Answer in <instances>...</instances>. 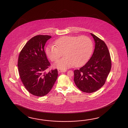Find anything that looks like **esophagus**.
I'll return each instance as SVG.
<instances>
[{"label": "esophagus", "mask_w": 128, "mask_h": 128, "mask_svg": "<svg viewBox=\"0 0 128 128\" xmlns=\"http://www.w3.org/2000/svg\"><path fill=\"white\" fill-rule=\"evenodd\" d=\"M67 70H61V69L58 70V72L59 73H62V72H65Z\"/></svg>", "instance_id": "esophagus-1"}]
</instances>
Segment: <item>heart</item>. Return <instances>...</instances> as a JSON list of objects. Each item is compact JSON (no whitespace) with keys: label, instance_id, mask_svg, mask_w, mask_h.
I'll list each match as a JSON object with an SVG mask.
<instances>
[{"label":"heart","instance_id":"b5f03b06","mask_svg":"<svg viewBox=\"0 0 128 128\" xmlns=\"http://www.w3.org/2000/svg\"><path fill=\"white\" fill-rule=\"evenodd\" d=\"M93 49L92 41L86 36H64L46 48V54L52 62L58 60L64 52V57L54 64V67L66 69L75 65L84 64L89 58Z\"/></svg>","mask_w":128,"mask_h":128}]
</instances>
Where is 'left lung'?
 <instances>
[{
    "instance_id": "left-lung-1",
    "label": "left lung",
    "mask_w": 128,
    "mask_h": 128,
    "mask_svg": "<svg viewBox=\"0 0 128 128\" xmlns=\"http://www.w3.org/2000/svg\"><path fill=\"white\" fill-rule=\"evenodd\" d=\"M95 42L92 57L79 70H74V82L83 92L92 93L104 86L111 70V58L108 46L103 40L90 33Z\"/></svg>"
}]
</instances>
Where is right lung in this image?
<instances>
[{
  "instance_id": "obj_1",
  "label": "right lung",
  "mask_w": 128,
  "mask_h": 128,
  "mask_svg": "<svg viewBox=\"0 0 128 128\" xmlns=\"http://www.w3.org/2000/svg\"><path fill=\"white\" fill-rule=\"evenodd\" d=\"M51 36H36L27 42L20 52L18 67L20 77L26 89L33 95L42 96L52 89L57 79V69L46 73L50 65L44 46Z\"/></svg>"
}]
</instances>
